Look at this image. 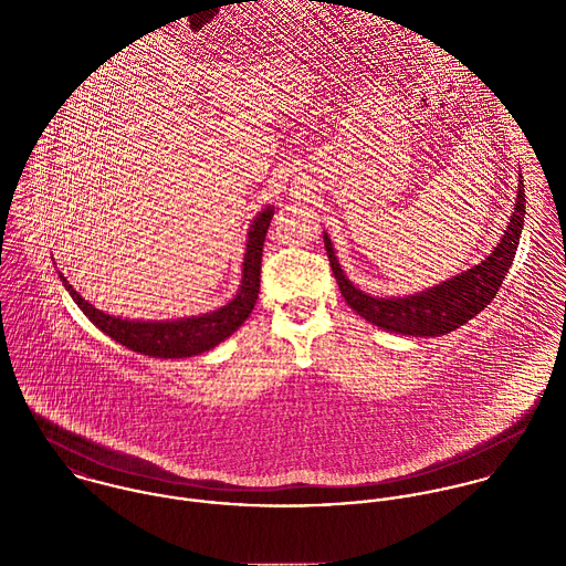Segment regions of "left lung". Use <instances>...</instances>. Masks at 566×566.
<instances>
[{"instance_id":"left-lung-1","label":"left lung","mask_w":566,"mask_h":566,"mask_svg":"<svg viewBox=\"0 0 566 566\" xmlns=\"http://www.w3.org/2000/svg\"><path fill=\"white\" fill-rule=\"evenodd\" d=\"M523 222H525V189H523V182L518 180L516 202H514V211L510 216L507 229L503 231L501 240L482 263L422 292L407 294V296H390V298L370 296L361 292L357 285H353V281H348V276L344 274L335 256L328 235L324 233L323 238L333 276L339 285L344 301L350 305V310H355L368 323L381 326L390 333L413 335V337H436V335L440 337L469 323L484 310L485 305L492 303L514 261L518 240L523 233Z\"/></svg>"}]
</instances>
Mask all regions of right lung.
I'll return each instance as SVG.
<instances>
[{"label": "right lung", "mask_w": 566, "mask_h": 566, "mask_svg": "<svg viewBox=\"0 0 566 566\" xmlns=\"http://www.w3.org/2000/svg\"><path fill=\"white\" fill-rule=\"evenodd\" d=\"M272 216H274V207L261 209L248 229L242 261V281H240L238 294L227 305L200 316L176 318V321H128V318L111 316L95 310L88 301H84L74 290V285H70V281L63 276V272H59V279L63 281L74 303L81 307L82 314L102 333H106L122 346L135 353H142L148 357H161V359L193 357L216 348L220 342L233 335L254 310V303L259 296V281H261L259 276H261L263 242H265V233Z\"/></svg>", "instance_id": "1"}]
</instances>
